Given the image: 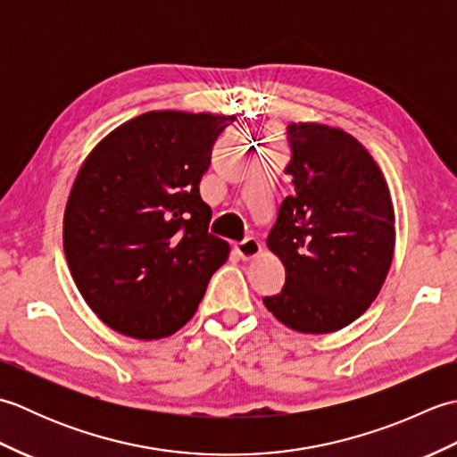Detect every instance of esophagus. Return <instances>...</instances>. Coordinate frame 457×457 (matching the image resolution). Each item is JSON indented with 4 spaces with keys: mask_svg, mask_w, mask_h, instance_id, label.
Segmentation results:
<instances>
[{
    "mask_svg": "<svg viewBox=\"0 0 457 457\" xmlns=\"http://www.w3.org/2000/svg\"><path fill=\"white\" fill-rule=\"evenodd\" d=\"M261 249H263V247H261V241L255 239V237H247L244 241H239V244H236L237 255L244 261H251V259L259 257Z\"/></svg>",
    "mask_w": 457,
    "mask_h": 457,
    "instance_id": "34e87169",
    "label": "esophagus"
}]
</instances>
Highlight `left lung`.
<instances>
[{
	"mask_svg": "<svg viewBox=\"0 0 457 457\" xmlns=\"http://www.w3.org/2000/svg\"><path fill=\"white\" fill-rule=\"evenodd\" d=\"M293 192L280 204L267 245L283 261L285 287L269 312L303 334H329L377 298L395 251L389 187L352 135L322 123H290Z\"/></svg>",
	"mask_w": 457,
	"mask_h": 457,
	"instance_id": "8db88e82",
	"label": "left lung"
}]
</instances>
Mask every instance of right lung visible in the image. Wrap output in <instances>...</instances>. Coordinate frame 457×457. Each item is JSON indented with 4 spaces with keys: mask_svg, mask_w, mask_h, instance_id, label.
<instances>
[{
    "mask_svg": "<svg viewBox=\"0 0 457 457\" xmlns=\"http://www.w3.org/2000/svg\"><path fill=\"white\" fill-rule=\"evenodd\" d=\"M236 115L149 112L104 137L76 174L62 241L76 287L115 332L161 339L196 312L229 245L200 196Z\"/></svg>",
    "mask_w": 457,
    "mask_h": 457,
    "instance_id": "obj_1",
    "label": "right lung"
}]
</instances>
